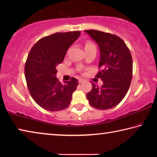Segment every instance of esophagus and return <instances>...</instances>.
Here are the masks:
<instances>
[{"label": "esophagus", "instance_id": "obj_1", "mask_svg": "<svg viewBox=\"0 0 157 157\" xmlns=\"http://www.w3.org/2000/svg\"><path fill=\"white\" fill-rule=\"evenodd\" d=\"M84 82V79H79V84H81V83H82V82Z\"/></svg>", "mask_w": 157, "mask_h": 157}]
</instances>
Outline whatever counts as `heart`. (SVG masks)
Masks as SVG:
<instances>
[{"instance_id":"heart-1","label":"heart","mask_w":157,"mask_h":157,"mask_svg":"<svg viewBox=\"0 0 157 157\" xmlns=\"http://www.w3.org/2000/svg\"><path fill=\"white\" fill-rule=\"evenodd\" d=\"M95 46V45L94 44L91 43V42H87V43L86 44V46H85V47H86V46Z\"/></svg>"}]
</instances>
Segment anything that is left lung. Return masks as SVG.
Here are the masks:
<instances>
[{
  "label": "left lung",
  "instance_id": "1",
  "mask_svg": "<svg viewBox=\"0 0 157 157\" xmlns=\"http://www.w3.org/2000/svg\"><path fill=\"white\" fill-rule=\"evenodd\" d=\"M84 32L99 46L98 67L102 71L95 77L103 82L101 87L91 82L92 89L86 94V98L93 107L109 109L118 105L129 90L132 78L131 52L118 36L95 30Z\"/></svg>",
  "mask_w": 157,
  "mask_h": 157
}]
</instances>
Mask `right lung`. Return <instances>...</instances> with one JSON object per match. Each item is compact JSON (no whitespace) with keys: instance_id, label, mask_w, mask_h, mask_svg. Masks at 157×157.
I'll list each match as a JSON object with an SVG mask.
<instances>
[{"instance_id":"add662e5","label":"right lung","mask_w":157,"mask_h":157,"mask_svg":"<svg viewBox=\"0 0 157 157\" xmlns=\"http://www.w3.org/2000/svg\"><path fill=\"white\" fill-rule=\"evenodd\" d=\"M80 32L57 33L41 39L32 48L25 65V76L31 96L38 105L50 111L68 107L78 85L72 78L62 84L56 78L58 64Z\"/></svg>"}]
</instances>
